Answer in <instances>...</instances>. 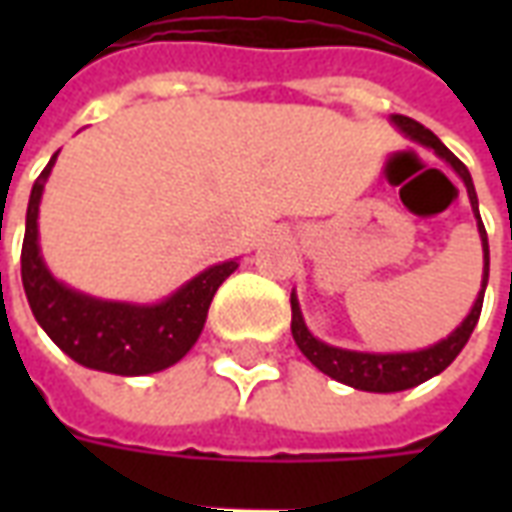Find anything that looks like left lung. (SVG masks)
<instances>
[{
	"label": "left lung",
	"instance_id": "obj_1",
	"mask_svg": "<svg viewBox=\"0 0 512 512\" xmlns=\"http://www.w3.org/2000/svg\"><path fill=\"white\" fill-rule=\"evenodd\" d=\"M392 126L406 134L408 139H414L422 147H430L439 158H444L455 175L463 180L466 186V194H469V202H472V213L477 219V233H480V241H483V282H480V293L474 299L472 310L463 318L461 326H455V332H450L439 343L428 345V348H419V351H400V354H370V351H351V348H337V345H329L318 340L315 334L307 329L304 323V315H301L299 299H296V290L290 293V310H293V321H290V332H293V340L299 345V351L312 365L318 367L321 373H326L334 381H340L345 386H354V389H362V392H403V389H411V386H419L428 378L439 376L441 370H447L452 365V359L461 354L463 345L469 343L474 326L480 321V310H483V296L485 285H488V235H485L483 219H480V208H477V191H474L472 175L469 169L463 167V161L452 150H447V145L441 142L439 136L428 131V128L411 120L406 115H392Z\"/></svg>",
	"mask_w": 512,
	"mask_h": 512
}]
</instances>
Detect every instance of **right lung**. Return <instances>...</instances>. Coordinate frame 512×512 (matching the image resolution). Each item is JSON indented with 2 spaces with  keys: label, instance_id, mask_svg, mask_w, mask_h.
<instances>
[{
  "label": "right lung",
  "instance_id": "add662e5",
  "mask_svg": "<svg viewBox=\"0 0 512 512\" xmlns=\"http://www.w3.org/2000/svg\"><path fill=\"white\" fill-rule=\"evenodd\" d=\"M57 156L60 153L51 156L32 186L21 246V282L35 321L73 362L90 370L115 376H150L167 370L197 343L213 293L238 268V260L205 268L156 304L106 301L68 288L43 263L38 241L40 197Z\"/></svg>",
  "mask_w": 512,
  "mask_h": 512
}]
</instances>
